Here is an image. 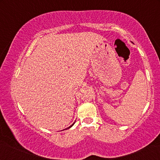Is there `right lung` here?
<instances>
[{"mask_svg": "<svg viewBox=\"0 0 160 160\" xmlns=\"http://www.w3.org/2000/svg\"><path fill=\"white\" fill-rule=\"evenodd\" d=\"M73 124H72V125H71V126H70V127H69V128H68L67 129H68V128H71V127H72V126H73Z\"/></svg>", "mask_w": 160, "mask_h": 160, "instance_id": "obj_1", "label": "right lung"}]
</instances>
